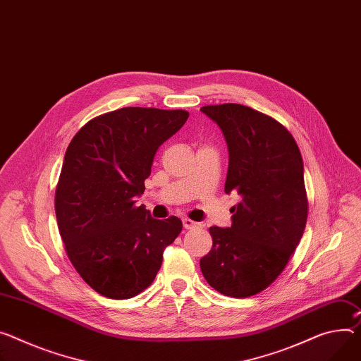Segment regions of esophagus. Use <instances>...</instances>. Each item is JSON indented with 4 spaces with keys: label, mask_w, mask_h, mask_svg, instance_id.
<instances>
[{
    "label": "esophagus",
    "mask_w": 361,
    "mask_h": 361,
    "mask_svg": "<svg viewBox=\"0 0 361 361\" xmlns=\"http://www.w3.org/2000/svg\"><path fill=\"white\" fill-rule=\"evenodd\" d=\"M182 223H183V227H185L186 230H189V228H195V227L198 226V223H195V221H192V219H189V218H183V219H182Z\"/></svg>",
    "instance_id": "34e87169"
}]
</instances>
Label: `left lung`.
Segmentation results:
<instances>
[{
    "label": "left lung",
    "mask_w": 361,
    "mask_h": 361,
    "mask_svg": "<svg viewBox=\"0 0 361 361\" xmlns=\"http://www.w3.org/2000/svg\"><path fill=\"white\" fill-rule=\"evenodd\" d=\"M228 147L226 193L241 200L231 227H211L212 248L200 262L219 293L247 298L266 289L286 267L308 216L303 161L292 134L271 117L240 104L201 108Z\"/></svg>",
    "instance_id": "obj_1"
}]
</instances>
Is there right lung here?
<instances>
[{
    "instance_id": "1",
    "label": "right lung",
    "mask_w": 361,
    "mask_h": 361,
    "mask_svg": "<svg viewBox=\"0 0 361 361\" xmlns=\"http://www.w3.org/2000/svg\"><path fill=\"white\" fill-rule=\"evenodd\" d=\"M183 109L126 106L92 118L69 143L54 197L66 255L94 290L128 299L152 285L178 216L156 219L145 192L157 149L186 123Z\"/></svg>"
}]
</instances>
